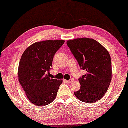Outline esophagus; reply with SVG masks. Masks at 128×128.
I'll return each mask as SVG.
<instances>
[{
  "mask_svg": "<svg viewBox=\"0 0 128 128\" xmlns=\"http://www.w3.org/2000/svg\"><path fill=\"white\" fill-rule=\"evenodd\" d=\"M67 83H68V84H70V83H72L73 82V79H70L69 80H66Z\"/></svg>",
  "mask_w": 128,
  "mask_h": 128,
  "instance_id": "34e87169",
  "label": "esophagus"
}]
</instances>
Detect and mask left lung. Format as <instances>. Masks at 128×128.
Returning <instances> with one entry per match:
<instances>
[{
	"instance_id": "obj_1",
	"label": "left lung",
	"mask_w": 128,
	"mask_h": 128,
	"mask_svg": "<svg viewBox=\"0 0 128 128\" xmlns=\"http://www.w3.org/2000/svg\"><path fill=\"white\" fill-rule=\"evenodd\" d=\"M71 52L86 74L79 78L80 89L74 92L80 101L92 103L101 99L112 80V60L104 46L94 39L79 38L67 42Z\"/></svg>"
}]
</instances>
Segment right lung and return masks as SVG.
Returning <instances> with one entry per match:
<instances>
[{
  "label": "right lung",
  "instance_id": "obj_1",
  "mask_svg": "<svg viewBox=\"0 0 128 128\" xmlns=\"http://www.w3.org/2000/svg\"><path fill=\"white\" fill-rule=\"evenodd\" d=\"M64 40H45L33 44L22 54L18 66V79L31 102L38 106L51 103L62 80L49 78L53 58Z\"/></svg>",
  "mask_w": 128,
  "mask_h": 128
}]
</instances>
